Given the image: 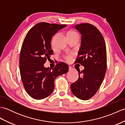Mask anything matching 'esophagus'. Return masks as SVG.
Returning <instances> with one entry per match:
<instances>
[{
  "label": "esophagus",
  "instance_id": "1",
  "mask_svg": "<svg viewBox=\"0 0 125 125\" xmlns=\"http://www.w3.org/2000/svg\"><path fill=\"white\" fill-rule=\"evenodd\" d=\"M73 70V68H71V67H70V66H69V71H72Z\"/></svg>",
  "mask_w": 125,
  "mask_h": 125
}]
</instances>
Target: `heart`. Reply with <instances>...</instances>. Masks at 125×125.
<instances>
[{
  "label": "heart",
  "instance_id": "obj_1",
  "mask_svg": "<svg viewBox=\"0 0 125 125\" xmlns=\"http://www.w3.org/2000/svg\"><path fill=\"white\" fill-rule=\"evenodd\" d=\"M66 36H67V39L69 38H70V37H72V36H78V37H79L78 34L77 33L76 31H68V32L67 33V34H66ZM52 47H54L52 42ZM71 58H72V56H71V55H68V56H66L65 57V60L67 61H71Z\"/></svg>",
  "mask_w": 125,
  "mask_h": 125
}]
</instances>
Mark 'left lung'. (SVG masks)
Masks as SVG:
<instances>
[{
    "instance_id": "obj_1",
    "label": "left lung",
    "mask_w": 125,
    "mask_h": 125,
    "mask_svg": "<svg viewBox=\"0 0 125 125\" xmlns=\"http://www.w3.org/2000/svg\"><path fill=\"white\" fill-rule=\"evenodd\" d=\"M82 35L81 46L75 63L84 69L78 80L71 84L73 95L82 100L90 99L96 94L104 78L107 67L106 48L100 31L94 26L84 23L75 26Z\"/></svg>"
}]
</instances>
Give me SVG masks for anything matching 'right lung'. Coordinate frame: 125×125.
Returning a JSON list of instances; mask_svg holds the SVG:
<instances>
[{
  "mask_svg": "<svg viewBox=\"0 0 125 125\" xmlns=\"http://www.w3.org/2000/svg\"><path fill=\"white\" fill-rule=\"evenodd\" d=\"M66 25L40 22L28 31L21 49L19 65L21 78L25 90L31 97L42 99L52 94L54 80L66 73L68 65L60 62L52 68H45L47 59L53 54L51 40Z\"/></svg>",
  "mask_w": 125,
  "mask_h": 125,
  "instance_id": "1",
  "label": "right lung"
}]
</instances>
